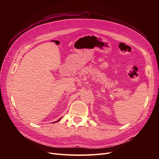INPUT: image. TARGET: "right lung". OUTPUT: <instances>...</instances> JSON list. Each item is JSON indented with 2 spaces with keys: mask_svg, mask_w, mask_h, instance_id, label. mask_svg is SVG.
Wrapping results in <instances>:
<instances>
[{
  "mask_svg": "<svg viewBox=\"0 0 159 159\" xmlns=\"http://www.w3.org/2000/svg\"><path fill=\"white\" fill-rule=\"evenodd\" d=\"M61 119H58V120H57V121H55V122H55H55H58V121H59V120H61Z\"/></svg>",
  "mask_w": 159,
  "mask_h": 159,
  "instance_id": "add662e5",
  "label": "right lung"
}]
</instances>
